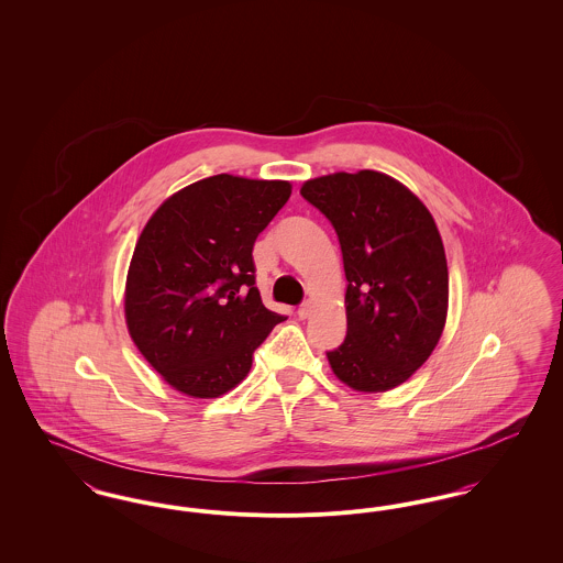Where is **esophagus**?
<instances>
[{
  "label": "esophagus",
  "instance_id": "34e87169",
  "mask_svg": "<svg viewBox=\"0 0 563 563\" xmlns=\"http://www.w3.org/2000/svg\"><path fill=\"white\" fill-rule=\"evenodd\" d=\"M310 312H312V303H310V301H303V303L297 308V317H299V319H308Z\"/></svg>",
  "mask_w": 563,
  "mask_h": 563
}]
</instances>
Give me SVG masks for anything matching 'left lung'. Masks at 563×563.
I'll return each instance as SVG.
<instances>
[{
  "label": "left lung",
  "mask_w": 563,
  "mask_h": 563,
  "mask_svg": "<svg viewBox=\"0 0 563 563\" xmlns=\"http://www.w3.org/2000/svg\"><path fill=\"white\" fill-rule=\"evenodd\" d=\"M299 191L335 228L349 280V331L327 352L329 365L358 393L390 390L424 365L448 319L437 223L416 194L377 170L324 175Z\"/></svg>",
  "instance_id": "obj_1"
}]
</instances>
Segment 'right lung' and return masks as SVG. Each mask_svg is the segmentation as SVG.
<instances>
[{"mask_svg": "<svg viewBox=\"0 0 563 563\" xmlns=\"http://www.w3.org/2000/svg\"><path fill=\"white\" fill-rule=\"evenodd\" d=\"M289 196V181L223 173L179 189L145 223L124 314L134 346L175 390L225 395L285 321L262 303L253 244Z\"/></svg>", "mask_w": 563, "mask_h": 563, "instance_id": "right-lung-1", "label": "right lung"}]
</instances>
